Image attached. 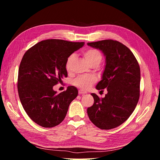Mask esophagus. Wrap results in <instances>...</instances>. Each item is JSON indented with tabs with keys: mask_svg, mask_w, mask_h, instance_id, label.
<instances>
[{
	"mask_svg": "<svg viewBox=\"0 0 160 160\" xmlns=\"http://www.w3.org/2000/svg\"><path fill=\"white\" fill-rule=\"evenodd\" d=\"M85 93H87V91H85L84 90H82V89L79 90V95H84Z\"/></svg>",
	"mask_w": 160,
	"mask_h": 160,
	"instance_id": "obj_1",
	"label": "esophagus"
}]
</instances>
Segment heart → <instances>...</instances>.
<instances>
[{"label":"heart","instance_id":"1","mask_svg":"<svg viewBox=\"0 0 160 160\" xmlns=\"http://www.w3.org/2000/svg\"><path fill=\"white\" fill-rule=\"evenodd\" d=\"M83 56L89 63L92 65L95 63L99 64L102 60V55L99 51L95 49H89L83 52ZM75 54L70 55L67 58L65 68L67 71L71 70V65L75 59ZM97 81V77L93 75H83L79 76L73 81V84L78 88L83 89H88L90 88Z\"/></svg>","mask_w":160,"mask_h":160}]
</instances>
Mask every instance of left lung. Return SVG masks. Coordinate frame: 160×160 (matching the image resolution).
<instances>
[{
  "mask_svg": "<svg viewBox=\"0 0 160 160\" xmlns=\"http://www.w3.org/2000/svg\"><path fill=\"white\" fill-rule=\"evenodd\" d=\"M105 56V67L96 89L107 88L105 98L91 93L94 103L88 108L91 122L101 129L117 128L132 114L139 98L140 68L129 49L111 39L88 42Z\"/></svg>",
  "mask_w": 160,
  "mask_h": 160,
  "instance_id": "left-lung-1",
  "label": "left lung"
}]
</instances>
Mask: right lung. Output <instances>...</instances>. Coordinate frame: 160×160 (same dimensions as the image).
Returning a JSON list of instances; mask_svg holds the SVG:
<instances>
[{
  "mask_svg": "<svg viewBox=\"0 0 160 160\" xmlns=\"http://www.w3.org/2000/svg\"><path fill=\"white\" fill-rule=\"evenodd\" d=\"M84 44L48 39L37 43L23 55L18 69V93L24 109L37 124L52 128L65 119L78 90L69 86L57 94L52 88L67 77V58Z\"/></svg>",
  "mask_w": 160,
  "mask_h": 160,
  "instance_id": "1",
  "label": "right lung"
}]
</instances>
